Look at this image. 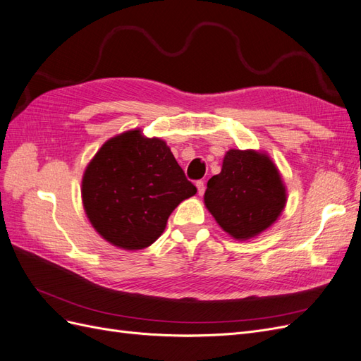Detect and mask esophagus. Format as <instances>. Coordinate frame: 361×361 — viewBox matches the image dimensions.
Returning a JSON list of instances; mask_svg holds the SVG:
<instances>
[{
  "mask_svg": "<svg viewBox=\"0 0 361 361\" xmlns=\"http://www.w3.org/2000/svg\"><path fill=\"white\" fill-rule=\"evenodd\" d=\"M196 188H197V193H200V195H204V192H205V184H204V181H202V180L196 181Z\"/></svg>",
  "mask_w": 361,
  "mask_h": 361,
  "instance_id": "1",
  "label": "esophagus"
}]
</instances>
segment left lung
<instances>
[{
  "label": "left lung",
  "instance_id": "left-lung-1",
  "mask_svg": "<svg viewBox=\"0 0 361 361\" xmlns=\"http://www.w3.org/2000/svg\"><path fill=\"white\" fill-rule=\"evenodd\" d=\"M204 202L219 226L235 240H249L282 214L286 189L265 153L229 149L222 171L207 183Z\"/></svg>",
  "mask_w": 361,
  "mask_h": 361
}]
</instances>
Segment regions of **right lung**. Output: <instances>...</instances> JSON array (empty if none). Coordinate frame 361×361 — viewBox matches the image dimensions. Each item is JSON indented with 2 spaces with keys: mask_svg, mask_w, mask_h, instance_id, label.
Listing matches in <instances>:
<instances>
[{
  "mask_svg": "<svg viewBox=\"0 0 361 361\" xmlns=\"http://www.w3.org/2000/svg\"><path fill=\"white\" fill-rule=\"evenodd\" d=\"M80 192L92 228L114 246L139 250L161 235L171 213L196 188L165 141L135 129L102 145Z\"/></svg>",
  "mask_w": 361,
  "mask_h": 361,
  "instance_id": "obj_1",
  "label": "right lung"
}]
</instances>
